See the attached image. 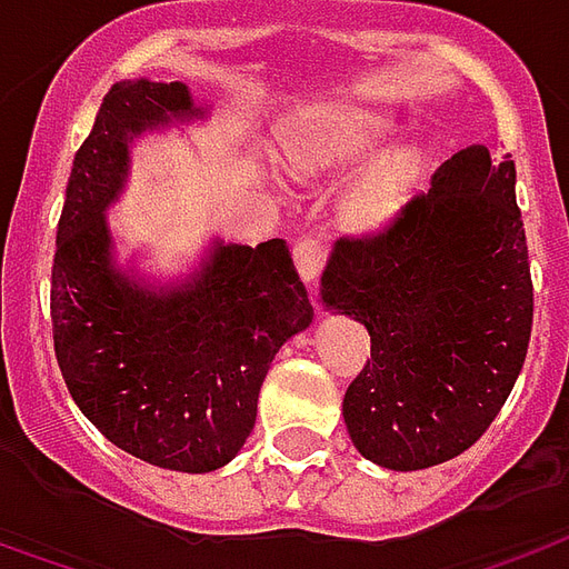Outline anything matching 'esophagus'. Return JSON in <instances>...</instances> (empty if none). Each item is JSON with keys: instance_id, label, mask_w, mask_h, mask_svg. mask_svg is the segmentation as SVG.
Wrapping results in <instances>:
<instances>
[{"instance_id": "1", "label": "esophagus", "mask_w": 569, "mask_h": 569, "mask_svg": "<svg viewBox=\"0 0 569 569\" xmlns=\"http://www.w3.org/2000/svg\"><path fill=\"white\" fill-rule=\"evenodd\" d=\"M292 258H296V268L301 273L305 283H313L326 264V246L320 237H301L292 249Z\"/></svg>"}]
</instances>
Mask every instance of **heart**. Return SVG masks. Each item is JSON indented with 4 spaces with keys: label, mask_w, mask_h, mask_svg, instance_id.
I'll use <instances>...</instances> for the list:
<instances>
[{
    "label": "heart",
    "mask_w": 569,
    "mask_h": 569,
    "mask_svg": "<svg viewBox=\"0 0 569 569\" xmlns=\"http://www.w3.org/2000/svg\"><path fill=\"white\" fill-rule=\"evenodd\" d=\"M388 129L391 126L385 119L360 107H323L296 122L292 129H286L280 138V160L296 178H320L339 172L351 162L367 160ZM419 172L422 160L412 150L372 162L341 200L345 221L353 228H376L388 221L407 202L419 181Z\"/></svg>",
    "instance_id": "heart-1"
}]
</instances>
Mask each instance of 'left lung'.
Instances as JSON below:
<instances>
[{"mask_svg":"<svg viewBox=\"0 0 569 569\" xmlns=\"http://www.w3.org/2000/svg\"><path fill=\"white\" fill-rule=\"evenodd\" d=\"M323 301L369 329L345 391L353 447L395 471L450 462L492 425L527 360L533 280L515 162L468 147L379 230L341 237Z\"/></svg>","mask_w":569,"mask_h":569,"instance_id":"1","label":"left lung"}]
</instances>
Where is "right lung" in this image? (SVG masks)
Segmentation results:
<instances>
[{"mask_svg": "<svg viewBox=\"0 0 569 569\" xmlns=\"http://www.w3.org/2000/svg\"><path fill=\"white\" fill-rule=\"evenodd\" d=\"M197 117L181 82H117L73 157L51 261L54 357L82 416L134 459L216 471L256 428L273 353L313 308L286 240L216 246L178 292L110 264L104 209L129 172V138Z\"/></svg>", "mask_w": 569, "mask_h": 569, "instance_id": "1", "label": "right lung"}]
</instances>
